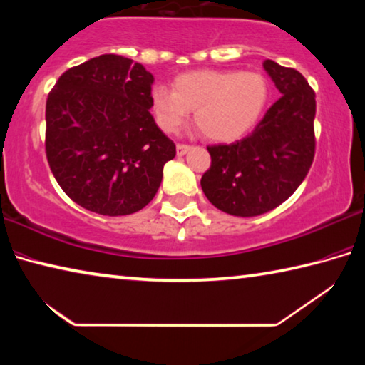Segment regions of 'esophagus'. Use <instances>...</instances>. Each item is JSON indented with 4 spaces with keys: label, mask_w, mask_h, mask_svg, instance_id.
<instances>
[{
    "label": "esophagus",
    "mask_w": 365,
    "mask_h": 365,
    "mask_svg": "<svg viewBox=\"0 0 365 365\" xmlns=\"http://www.w3.org/2000/svg\"><path fill=\"white\" fill-rule=\"evenodd\" d=\"M190 145H183V143H178L177 145V154L178 156H183V154H187L190 151Z\"/></svg>",
    "instance_id": "1"
}]
</instances>
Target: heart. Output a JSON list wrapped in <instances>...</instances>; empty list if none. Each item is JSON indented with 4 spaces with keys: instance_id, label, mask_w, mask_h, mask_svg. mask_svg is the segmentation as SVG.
Wrapping results in <instances>:
<instances>
[{
    "instance_id": "heart-1",
    "label": "heart",
    "mask_w": 365,
    "mask_h": 365,
    "mask_svg": "<svg viewBox=\"0 0 365 365\" xmlns=\"http://www.w3.org/2000/svg\"><path fill=\"white\" fill-rule=\"evenodd\" d=\"M270 86L259 72L191 71L177 76L172 90L156 85L151 90L154 120L165 133H175L190 110L206 138L235 141L248 133L261 119L269 103Z\"/></svg>"
}]
</instances>
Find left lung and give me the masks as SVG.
Segmentation results:
<instances>
[{
  "label": "left lung",
  "mask_w": 365,
  "mask_h": 365,
  "mask_svg": "<svg viewBox=\"0 0 365 365\" xmlns=\"http://www.w3.org/2000/svg\"><path fill=\"white\" fill-rule=\"evenodd\" d=\"M280 98L255 130L232 145L207 146L211 168L201 188L212 205L230 215L255 217L292 196L311 169L316 137V93L298 71L265 59Z\"/></svg>",
  "instance_id": "1"
}]
</instances>
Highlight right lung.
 <instances>
[{"instance_id": "1", "label": "right lung", "mask_w": 365, "mask_h": 365, "mask_svg": "<svg viewBox=\"0 0 365 365\" xmlns=\"http://www.w3.org/2000/svg\"><path fill=\"white\" fill-rule=\"evenodd\" d=\"M143 66L101 54L71 67L46 100V158L64 193L101 215H128L158 193L175 145L151 109Z\"/></svg>"}]
</instances>
